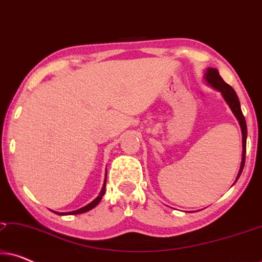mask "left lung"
I'll list each match as a JSON object with an SVG mask.
<instances>
[{
	"instance_id": "8db88e82",
	"label": "left lung",
	"mask_w": 262,
	"mask_h": 262,
	"mask_svg": "<svg viewBox=\"0 0 262 262\" xmlns=\"http://www.w3.org/2000/svg\"><path fill=\"white\" fill-rule=\"evenodd\" d=\"M205 80L207 83L210 85H212L214 89H217L218 92L222 93L223 98L225 100V102L228 103L230 110L234 113V116L236 117V119L238 120L239 126H241V131H242V161H241V167H239L237 178L236 180L239 178L241 175L243 167H245V162H246V144H247V125H246V119L243 117V113L241 111V106H239V101H238V96L236 94L232 87H230L228 83H225L223 81V78L220 76V73H218L217 69H213V68H207L206 73H205Z\"/></svg>"
}]
</instances>
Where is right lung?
Segmentation results:
<instances>
[{"label": "right lung", "mask_w": 262, "mask_h": 262, "mask_svg": "<svg viewBox=\"0 0 262 262\" xmlns=\"http://www.w3.org/2000/svg\"><path fill=\"white\" fill-rule=\"evenodd\" d=\"M106 177H107V174H106ZM105 188H106V178H105V182H103L102 189H101V192H100V194H99L98 196H96V198H95L94 200H93L92 203H89L88 205L81 207V209H78V210H76V211H71V212H55V211H53V212L57 213V214H60V216H66V214H78V213H84V212H87V211L94 209V207L100 203V200L102 199L103 194H105Z\"/></svg>", "instance_id": "right-lung-1"}]
</instances>
